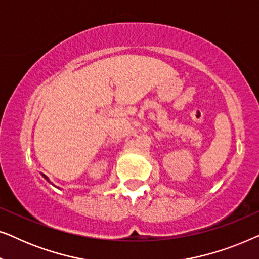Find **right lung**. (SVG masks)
Masks as SVG:
<instances>
[{
    "label": "right lung",
    "instance_id": "obj_1",
    "mask_svg": "<svg viewBox=\"0 0 259 259\" xmlns=\"http://www.w3.org/2000/svg\"><path fill=\"white\" fill-rule=\"evenodd\" d=\"M42 176H44V177H45V179H47V180H48V182H49V179H48V178H47V177H46V176H45V175H42Z\"/></svg>",
    "mask_w": 259,
    "mask_h": 259
}]
</instances>
